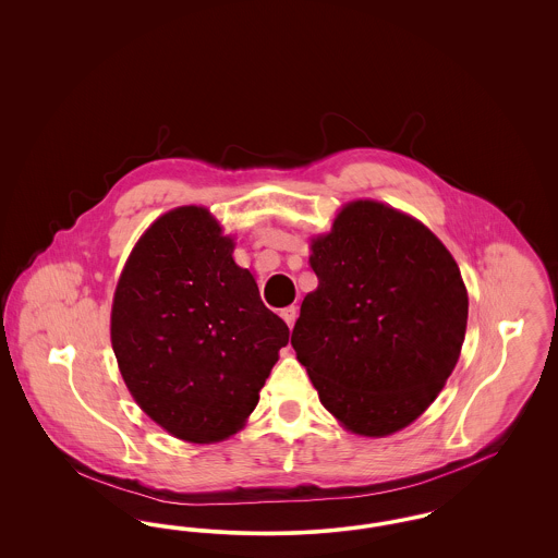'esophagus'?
<instances>
[{
  "mask_svg": "<svg viewBox=\"0 0 558 558\" xmlns=\"http://www.w3.org/2000/svg\"><path fill=\"white\" fill-rule=\"evenodd\" d=\"M280 316H282V319L289 324V328H292V326H294V319H296V307H294V305H291V307H284V310L280 312Z\"/></svg>",
  "mask_w": 558,
  "mask_h": 558,
  "instance_id": "1",
  "label": "esophagus"
}]
</instances>
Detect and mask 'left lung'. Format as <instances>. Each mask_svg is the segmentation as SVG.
<instances>
[{
	"instance_id": "obj_1",
	"label": "left lung",
	"mask_w": 558,
	"mask_h": 558,
	"mask_svg": "<svg viewBox=\"0 0 558 558\" xmlns=\"http://www.w3.org/2000/svg\"><path fill=\"white\" fill-rule=\"evenodd\" d=\"M318 289L291 345L322 405L385 437L414 423L450 376L469 296L450 251L421 221L374 201L347 205L312 244Z\"/></svg>"
}]
</instances>
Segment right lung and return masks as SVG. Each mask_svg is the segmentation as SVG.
Returning a JSON list of instances; mask_svg holds the SVG:
<instances>
[{"label": "right lung", "instance_id": "obj_1", "mask_svg": "<svg viewBox=\"0 0 558 558\" xmlns=\"http://www.w3.org/2000/svg\"><path fill=\"white\" fill-rule=\"evenodd\" d=\"M232 251L207 209L165 213L135 244L112 301L110 339L133 399L192 444L239 430L289 343Z\"/></svg>", "mask_w": 558, "mask_h": 558}]
</instances>
